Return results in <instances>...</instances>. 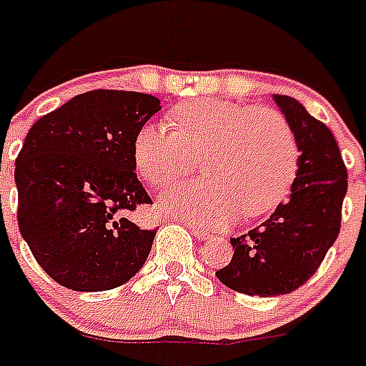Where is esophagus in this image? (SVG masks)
Listing matches in <instances>:
<instances>
[{
	"label": "esophagus",
	"instance_id": "esophagus-1",
	"mask_svg": "<svg viewBox=\"0 0 366 366\" xmlns=\"http://www.w3.org/2000/svg\"><path fill=\"white\" fill-rule=\"evenodd\" d=\"M192 227V234L197 236V238L200 239H207V238H212V232L206 229H202V227H194V224H191Z\"/></svg>",
	"mask_w": 366,
	"mask_h": 366
}]
</instances>
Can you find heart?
Instances as JSON below:
<instances>
[{"label": "heart", "mask_w": 366, "mask_h": 366, "mask_svg": "<svg viewBox=\"0 0 366 366\" xmlns=\"http://www.w3.org/2000/svg\"><path fill=\"white\" fill-rule=\"evenodd\" d=\"M174 130L147 124L134 142L143 179L162 189L204 162L206 177L169 191L162 206L209 227L239 212L255 219L274 212L299 172V143L287 119L270 107L224 100L187 102L172 111Z\"/></svg>", "instance_id": "1"}]
</instances>
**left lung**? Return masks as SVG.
<instances>
[{
    "label": "left lung",
    "instance_id": "left-lung-1",
    "mask_svg": "<svg viewBox=\"0 0 366 366\" xmlns=\"http://www.w3.org/2000/svg\"><path fill=\"white\" fill-rule=\"evenodd\" d=\"M299 143V172L289 200L264 223L230 238L232 261L215 276L244 295H287L314 276L338 238L347 172L335 136L304 105L274 94Z\"/></svg>",
    "mask_w": 366,
    "mask_h": 366
}]
</instances>
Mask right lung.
<instances>
[{
  "mask_svg": "<svg viewBox=\"0 0 366 366\" xmlns=\"http://www.w3.org/2000/svg\"><path fill=\"white\" fill-rule=\"evenodd\" d=\"M160 100L90 90L35 122L16 157L19 230L37 264L73 291H107L147 261L157 230L130 219L153 204L134 142Z\"/></svg>",
  "mask_w": 366,
  "mask_h": 366,
  "instance_id": "add662e5",
  "label": "right lung"
}]
</instances>
